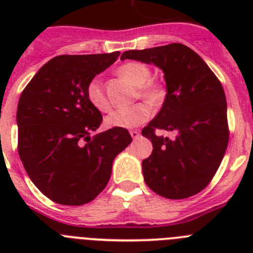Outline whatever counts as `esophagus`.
I'll return each mask as SVG.
<instances>
[{
    "label": "esophagus",
    "instance_id": "esophagus-1",
    "mask_svg": "<svg viewBox=\"0 0 253 253\" xmlns=\"http://www.w3.org/2000/svg\"><path fill=\"white\" fill-rule=\"evenodd\" d=\"M130 135L133 139H137V138H139V131L138 130H130Z\"/></svg>",
    "mask_w": 253,
    "mask_h": 253
}]
</instances>
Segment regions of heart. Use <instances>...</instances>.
<instances>
[{
  "mask_svg": "<svg viewBox=\"0 0 253 253\" xmlns=\"http://www.w3.org/2000/svg\"><path fill=\"white\" fill-rule=\"evenodd\" d=\"M118 73L137 87V97H142L152 106H160L166 99V87L156 80H151V68L142 62H128L118 69ZM86 97L99 111L110 110V101L99 77H93L86 87ZM152 109L146 102L124 107L106 116L105 123L111 128L131 129L139 126L151 118Z\"/></svg>",
  "mask_w": 253,
  "mask_h": 253,
  "instance_id": "1",
  "label": "heart"
}]
</instances>
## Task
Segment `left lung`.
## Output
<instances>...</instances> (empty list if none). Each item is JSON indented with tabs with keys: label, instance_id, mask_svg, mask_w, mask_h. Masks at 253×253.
I'll list each match as a JSON object with an SVG mask.
<instances>
[{
	"label": "left lung",
	"instance_id": "left-lung-1",
	"mask_svg": "<svg viewBox=\"0 0 253 253\" xmlns=\"http://www.w3.org/2000/svg\"><path fill=\"white\" fill-rule=\"evenodd\" d=\"M120 59L153 63L165 73L167 95L157 116L142 135L153 151L143 160L147 186L167 199H186L213 180L229 140L223 86L202 57L180 43L124 51ZM173 131L175 138L155 131Z\"/></svg>",
	"mask_w": 253,
	"mask_h": 253
}]
</instances>
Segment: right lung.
Here are the masks:
<instances>
[{
    "instance_id": "right-lung-1",
    "label": "right lung",
    "mask_w": 253,
    "mask_h": 253,
    "mask_svg": "<svg viewBox=\"0 0 253 253\" xmlns=\"http://www.w3.org/2000/svg\"><path fill=\"white\" fill-rule=\"evenodd\" d=\"M119 55H58L38 71L20 96L19 156L35 186L58 204L92 202L109 182L114 158L130 144L124 128L90 137L102 115L87 100V84Z\"/></svg>"
}]
</instances>
